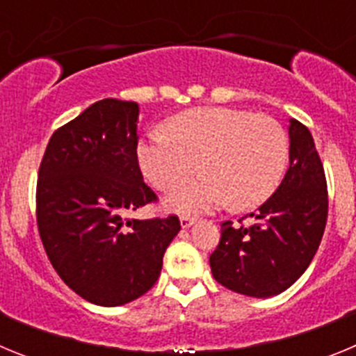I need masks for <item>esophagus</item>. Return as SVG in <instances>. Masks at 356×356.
<instances>
[{"mask_svg": "<svg viewBox=\"0 0 356 356\" xmlns=\"http://www.w3.org/2000/svg\"><path fill=\"white\" fill-rule=\"evenodd\" d=\"M194 221H196V217L193 216H180V225L184 226V228H188L191 225H194Z\"/></svg>", "mask_w": 356, "mask_h": 356, "instance_id": "esophagus-1", "label": "esophagus"}]
</instances>
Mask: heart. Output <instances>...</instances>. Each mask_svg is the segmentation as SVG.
Listing matches in <instances>:
<instances>
[{
	"mask_svg": "<svg viewBox=\"0 0 356 356\" xmlns=\"http://www.w3.org/2000/svg\"><path fill=\"white\" fill-rule=\"evenodd\" d=\"M165 134L153 131L137 146L144 178L171 191L194 175L200 180L169 196L171 209L197 212L225 205L248 210L275 193L287 165V134L276 119L248 110L200 106L172 115Z\"/></svg>",
	"mask_w": 356,
	"mask_h": 356,
	"instance_id": "obj_1",
	"label": "heart"
}]
</instances>
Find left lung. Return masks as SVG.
<instances>
[{
  "instance_id": "left-lung-1",
  "label": "left lung",
  "mask_w": 356,
  "mask_h": 356,
  "mask_svg": "<svg viewBox=\"0 0 356 356\" xmlns=\"http://www.w3.org/2000/svg\"><path fill=\"white\" fill-rule=\"evenodd\" d=\"M291 155L284 180L250 216L251 226L221 225V241L210 254L213 278L229 291L269 298L291 287L307 271L325 234L328 188L312 134L291 119Z\"/></svg>"
}]
</instances>
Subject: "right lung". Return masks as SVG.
<instances>
[{"mask_svg":"<svg viewBox=\"0 0 356 356\" xmlns=\"http://www.w3.org/2000/svg\"><path fill=\"white\" fill-rule=\"evenodd\" d=\"M139 105L106 97L60 127L37 178V226L49 262L83 300L119 307L146 294L180 219H130L156 194L137 160Z\"/></svg>","mask_w":356,"mask_h":356,"instance_id":"right-lung-1","label":"right lung"}]
</instances>
